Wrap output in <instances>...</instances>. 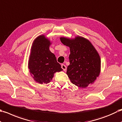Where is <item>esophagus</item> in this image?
<instances>
[{"mask_svg":"<svg viewBox=\"0 0 122 122\" xmlns=\"http://www.w3.org/2000/svg\"><path fill=\"white\" fill-rule=\"evenodd\" d=\"M61 68L63 69V70L64 71H66V68H67V67H66V66L65 65H64V64H61Z\"/></svg>","mask_w":122,"mask_h":122,"instance_id":"1","label":"esophagus"}]
</instances>
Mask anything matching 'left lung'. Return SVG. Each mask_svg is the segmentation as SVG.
I'll use <instances>...</instances> for the list:
<instances>
[{"label": "left lung", "instance_id": "1", "mask_svg": "<svg viewBox=\"0 0 122 122\" xmlns=\"http://www.w3.org/2000/svg\"><path fill=\"white\" fill-rule=\"evenodd\" d=\"M60 39L62 43L70 48V64L66 74L71 83L81 88L93 84L101 71L100 57L93 45L80 36L73 39L61 37Z\"/></svg>", "mask_w": 122, "mask_h": 122}]
</instances>
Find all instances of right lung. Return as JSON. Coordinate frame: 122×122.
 <instances>
[{
	"instance_id": "1",
	"label": "right lung",
	"mask_w": 122,
	"mask_h": 122,
	"mask_svg": "<svg viewBox=\"0 0 122 122\" xmlns=\"http://www.w3.org/2000/svg\"><path fill=\"white\" fill-rule=\"evenodd\" d=\"M51 44L48 39L41 35L35 39L31 47L28 68L34 80L41 84L49 83L55 73L63 71L55 55L49 51Z\"/></svg>"
}]
</instances>
